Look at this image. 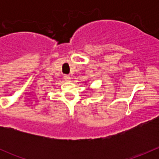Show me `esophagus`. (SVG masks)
<instances>
[{
  "instance_id": "obj_1",
  "label": "esophagus",
  "mask_w": 159,
  "mask_h": 159,
  "mask_svg": "<svg viewBox=\"0 0 159 159\" xmlns=\"http://www.w3.org/2000/svg\"><path fill=\"white\" fill-rule=\"evenodd\" d=\"M64 78H65V80H66V81H69L70 80V75H64Z\"/></svg>"
}]
</instances>
